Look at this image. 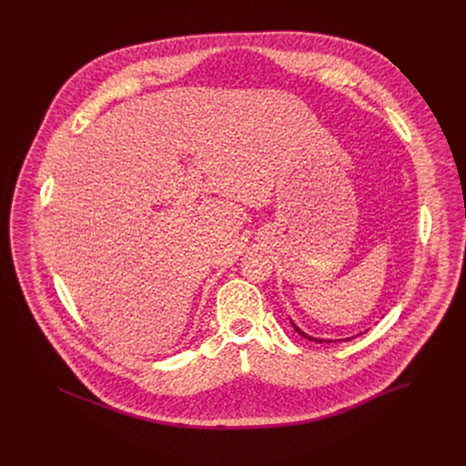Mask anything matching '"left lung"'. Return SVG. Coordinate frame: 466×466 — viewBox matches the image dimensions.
Segmentation results:
<instances>
[{
    "instance_id": "left-lung-1",
    "label": "left lung",
    "mask_w": 466,
    "mask_h": 466,
    "mask_svg": "<svg viewBox=\"0 0 466 466\" xmlns=\"http://www.w3.org/2000/svg\"><path fill=\"white\" fill-rule=\"evenodd\" d=\"M289 322H291V326L295 328L297 334H299V336H302V338H306L308 341H315V343H334V341H329V339H320V338H313V336H308L306 331H302V329H300V328H299V326L293 322V319H289ZM358 336H361V334H358ZM354 338H356V336H354ZM350 339H352V338H347V339H338V341H350Z\"/></svg>"
}]
</instances>
